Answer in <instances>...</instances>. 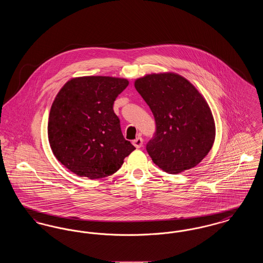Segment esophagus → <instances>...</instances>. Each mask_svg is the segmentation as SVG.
<instances>
[{"mask_svg":"<svg viewBox=\"0 0 263 263\" xmlns=\"http://www.w3.org/2000/svg\"><path fill=\"white\" fill-rule=\"evenodd\" d=\"M133 145L137 148V149H139V148H141L142 147V145H143V139L141 137H138L135 139V140H133Z\"/></svg>","mask_w":263,"mask_h":263,"instance_id":"34e87169","label":"esophagus"}]
</instances>
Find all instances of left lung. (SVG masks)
Wrapping results in <instances>:
<instances>
[{
	"label": "left lung",
	"mask_w": 263,
	"mask_h": 263,
	"mask_svg": "<svg viewBox=\"0 0 263 263\" xmlns=\"http://www.w3.org/2000/svg\"><path fill=\"white\" fill-rule=\"evenodd\" d=\"M135 88L156 121L146 146L153 162L172 175L200 163L212 148L215 123L199 91L174 73L145 76L136 80Z\"/></svg>",
	"instance_id": "8db88e82"
}]
</instances>
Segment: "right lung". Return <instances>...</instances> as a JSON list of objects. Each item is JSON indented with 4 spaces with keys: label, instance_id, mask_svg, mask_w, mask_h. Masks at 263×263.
<instances>
[{
    "label": "right lung",
    "instance_id": "right-lung-1",
    "mask_svg": "<svg viewBox=\"0 0 263 263\" xmlns=\"http://www.w3.org/2000/svg\"><path fill=\"white\" fill-rule=\"evenodd\" d=\"M125 79L81 77L67 82L51 106L48 139L54 156L71 172L89 179L112 175L135 147L123 137L114 100Z\"/></svg>",
    "mask_w": 263,
    "mask_h": 263
}]
</instances>
